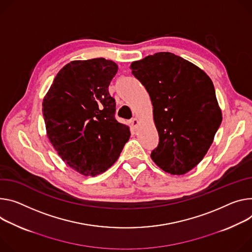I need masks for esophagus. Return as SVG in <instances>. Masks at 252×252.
Returning a JSON list of instances; mask_svg holds the SVG:
<instances>
[{
	"label": "esophagus",
	"instance_id": "1",
	"mask_svg": "<svg viewBox=\"0 0 252 252\" xmlns=\"http://www.w3.org/2000/svg\"><path fill=\"white\" fill-rule=\"evenodd\" d=\"M130 124H131V126H133V127H136L139 126V124H140V122L138 121V119H135V118H133V119H131V121H130Z\"/></svg>",
	"mask_w": 252,
	"mask_h": 252
}]
</instances>
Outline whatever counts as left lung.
I'll return each mask as SVG.
<instances>
[{"label":"left lung","mask_w":252,"mask_h":252,"mask_svg":"<svg viewBox=\"0 0 252 252\" xmlns=\"http://www.w3.org/2000/svg\"><path fill=\"white\" fill-rule=\"evenodd\" d=\"M130 68L153 104L158 145L151 158L167 173L186 174L202 161L222 122L212 80L170 52L149 55Z\"/></svg>","instance_id":"obj_1"}]
</instances>
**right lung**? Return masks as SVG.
Instances as JSON below:
<instances>
[{
    "instance_id": "1",
    "label": "right lung",
    "mask_w": 252,
    "mask_h": 252,
    "mask_svg": "<svg viewBox=\"0 0 252 252\" xmlns=\"http://www.w3.org/2000/svg\"><path fill=\"white\" fill-rule=\"evenodd\" d=\"M118 65L94 58L66 64L43 99L47 136L63 161L84 176H96L117 161L129 139L114 117L108 93Z\"/></svg>"
}]
</instances>
